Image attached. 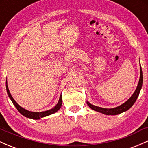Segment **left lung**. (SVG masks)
<instances>
[{
  "instance_id": "1",
  "label": "left lung",
  "mask_w": 148,
  "mask_h": 148,
  "mask_svg": "<svg viewBox=\"0 0 148 148\" xmlns=\"http://www.w3.org/2000/svg\"><path fill=\"white\" fill-rule=\"evenodd\" d=\"M143 85V72H142V69L140 67V79H139V81L138 86H137L135 92H134V94L131 96V97L127 100V101H125V103L121 104L120 106L115 107V108H101V107H99L95 106V105L92 104L87 101V103L88 106L91 108V109L94 110V111L99 112V113H103L104 115H115L120 114V113H123V112L127 111V110H129L130 108L134 105V103H135V101H136L137 98L139 95V93H140V90H141Z\"/></svg>"
}]
</instances>
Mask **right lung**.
<instances>
[{"label": "right lung", "mask_w": 148, "mask_h": 148, "mask_svg": "<svg viewBox=\"0 0 148 148\" xmlns=\"http://www.w3.org/2000/svg\"><path fill=\"white\" fill-rule=\"evenodd\" d=\"M6 90L10 99H11L12 101L13 104H14L15 107H16V109L18 110V112H19L21 115H23V116L26 117V118H28L33 119V120H39V119H41L42 118H44V117L48 116V115H50L51 114H53V113H56V112L61 108V106H62V95H60V98H59V100H58V102L57 104L53 108H51V109L48 110V111H42V112H33V111H28V110L25 109V108H22L21 106H19V105L16 102V101L13 99L12 96L11 95V94H10V92L9 88H8V81H6Z\"/></svg>", "instance_id": "add662e5"}]
</instances>
